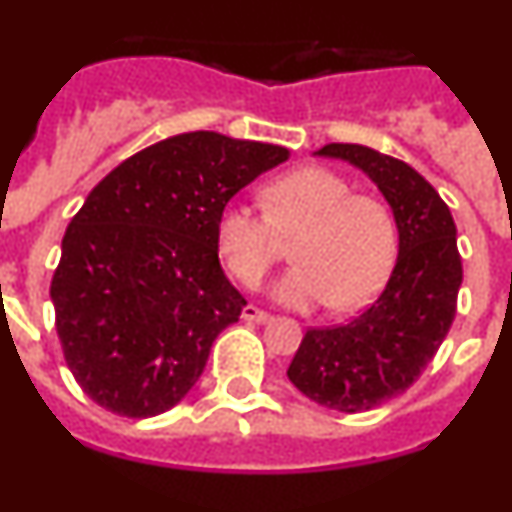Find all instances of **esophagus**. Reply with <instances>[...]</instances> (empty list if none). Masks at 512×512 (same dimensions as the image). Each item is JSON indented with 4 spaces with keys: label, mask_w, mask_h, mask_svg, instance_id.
Wrapping results in <instances>:
<instances>
[{
    "label": "esophagus",
    "mask_w": 512,
    "mask_h": 512,
    "mask_svg": "<svg viewBox=\"0 0 512 512\" xmlns=\"http://www.w3.org/2000/svg\"><path fill=\"white\" fill-rule=\"evenodd\" d=\"M243 320H248V323H269L271 315L269 312L259 310L256 305H246L243 307Z\"/></svg>",
    "instance_id": "esophagus-1"
}]
</instances>
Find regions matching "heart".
<instances>
[{
	"instance_id": "heart-1",
	"label": "heart",
	"mask_w": 512,
	"mask_h": 512,
	"mask_svg": "<svg viewBox=\"0 0 512 512\" xmlns=\"http://www.w3.org/2000/svg\"><path fill=\"white\" fill-rule=\"evenodd\" d=\"M266 212L228 202L215 225L217 253L233 279L256 287L295 241L289 269L271 295L284 305L328 302L346 312L366 305L382 289L397 248L392 212L372 194H356L346 176L325 166H302L261 192Z\"/></svg>"
}]
</instances>
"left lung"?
I'll list each match as a JSON object with an SVG mask.
<instances>
[{
  "label": "left lung",
  "mask_w": 512,
  "mask_h": 512,
  "mask_svg": "<svg viewBox=\"0 0 512 512\" xmlns=\"http://www.w3.org/2000/svg\"><path fill=\"white\" fill-rule=\"evenodd\" d=\"M318 156L348 161L377 184L400 246L382 295L351 323L307 330L287 377L323 408L364 413L408 390L454 323L461 287L456 225L436 189L400 158L356 143H328Z\"/></svg>",
  "instance_id": "1"
}]
</instances>
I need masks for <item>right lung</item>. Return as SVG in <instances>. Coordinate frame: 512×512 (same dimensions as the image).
<instances>
[{"label": "right lung", "mask_w": 512, "mask_h": 512, "mask_svg": "<svg viewBox=\"0 0 512 512\" xmlns=\"http://www.w3.org/2000/svg\"><path fill=\"white\" fill-rule=\"evenodd\" d=\"M287 158L197 130L125 158L89 192L63 235L51 300L66 364L97 405L151 418L192 390L246 307L217 259V215Z\"/></svg>", "instance_id": "add662e5"}]
</instances>
